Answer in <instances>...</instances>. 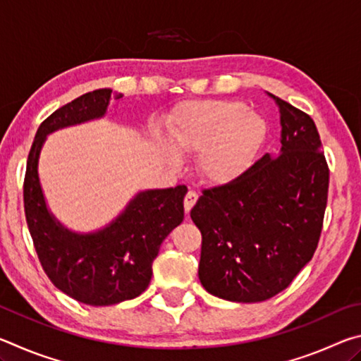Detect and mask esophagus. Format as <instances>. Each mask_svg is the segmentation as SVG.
<instances>
[{
	"label": "esophagus",
	"mask_w": 361,
	"mask_h": 361,
	"mask_svg": "<svg viewBox=\"0 0 361 361\" xmlns=\"http://www.w3.org/2000/svg\"><path fill=\"white\" fill-rule=\"evenodd\" d=\"M197 197H199V195L195 191H188V194L185 195V212L186 213H189V210L192 209L194 204L197 202Z\"/></svg>",
	"instance_id": "1"
}]
</instances>
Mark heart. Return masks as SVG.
<instances>
[{"instance_id":"heart-1","label":"heart","mask_w":361,"mask_h":361,"mask_svg":"<svg viewBox=\"0 0 361 361\" xmlns=\"http://www.w3.org/2000/svg\"><path fill=\"white\" fill-rule=\"evenodd\" d=\"M176 148L199 152L197 167L207 180H235L252 166L266 137V122L242 102H192L170 122Z\"/></svg>"}]
</instances>
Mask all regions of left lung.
I'll use <instances>...</instances> for the list:
<instances>
[{
    "label": "left lung",
    "mask_w": 361,
    "mask_h": 361,
    "mask_svg": "<svg viewBox=\"0 0 361 361\" xmlns=\"http://www.w3.org/2000/svg\"><path fill=\"white\" fill-rule=\"evenodd\" d=\"M280 156L264 154L226 185L204 189L191 218L202 234L199 279L226 301L279 295L312 259L328 200L329 169L307 113L279 97Z\"/></svg>",
    "instance_id": "left-lung-1"
}]
</instances>
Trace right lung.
Returning <instances> with one entry per match:
<instances>
[{"mask_svg": "<svg viewBox=\"0 0 361 361\" xmlns=\"http://www.w3.org/2000/svg\"><path fill=\"white\" fill-rule=\"evenodd\" d=\"M111 89H99L66 103L41 122L28 152L23 205L28 231L42 269L65 295L89 305L129 301L148 288L152 261L164 239L185 218V185L151 189L130 200L122 215L94 234H75L57 223L42 197L38 157L46 135L66 126L102 118Z\"/></svg>", "mask_w": 361, "mask_h": 361, "instance_id": "obj_1", "label": "right lung"}]
</instances>
